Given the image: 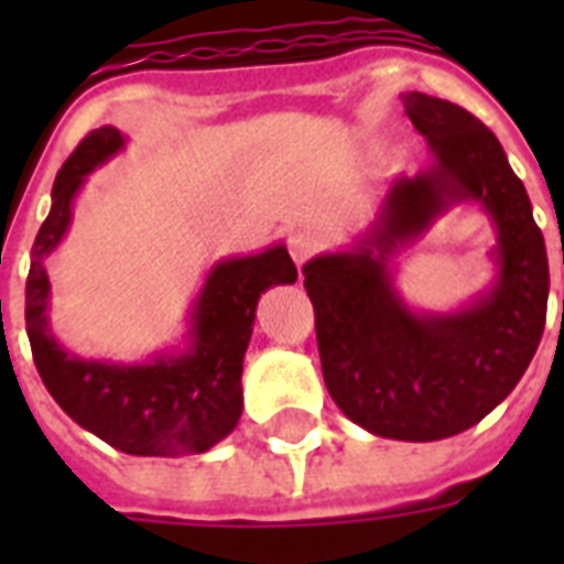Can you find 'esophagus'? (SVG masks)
Wrapping results in <instances>:
<instances>
[{
    "label": "esophagus",
    "mask_w": 564,
    "mask_h": 564,
    "mask_svg": "<svg viewBox=\"0 0 564 564\" xmlns=\"http://www.w3.org/2000/svg\"><path fill=\"white\" fill-rule=\"evenodd\" d=\"M318 248H322V242L313 234H295V237H290V254L295 265H304L310 257H316Z\"/></svg>",
    "instance_id": "obj_1"
}]
</instances>
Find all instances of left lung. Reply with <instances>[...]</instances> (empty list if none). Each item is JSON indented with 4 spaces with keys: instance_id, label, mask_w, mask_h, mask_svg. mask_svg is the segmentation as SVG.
Returning <instances> with one entry per match:
<instances>
[{
    "instance_id": "8db88e82",
    "label": "left lung",
    "mask_w": 564,
    "mask_h": 564,
    "mask_svg": "<svg viewBox=\"0 0 564 564\" xmlns=\"http://www.w3.org/2000/svg\"><path fill=\"white\" fill-rule=\"evenodd\" d=\"M436 163L398 181L360 254L304 265L322 375L336 406L377 436L436 442L474 427L533 360L547 318V251L530 198L498 137L454 101L403 96ZM480 197L499 225L501 281L456 317H412L393 295L384 254L447 200Z\"/></svg>"
}]
</instances>
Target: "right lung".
<instances>
[{"label":"right lung","mask_w":564,"mask_h":564,"mask_svg":"<svg viewBox=\"0 0 564 564\" xmlns=\"http://www.w3.org/2000/svg\"><path fill=\"white\" fill-rule=\"evenodd\" d=\"M122 145L117 128H96L75 145L52 187V210L40 225L25 281V330L48 394L93 436L134 456L204 454L237 427L242 412V357L254 330L260 292L299 278L286 248L239 257L213 269L193 316L195 343L178 360L108 366L75 360L46 325L48 281L43 257L69 225L84 175Z\"/></svg>","instance_id":"right-lung-1"}]
</instances>
